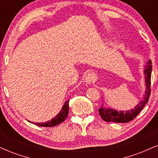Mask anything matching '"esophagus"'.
<instances>
[{
    "label": "esophagus",
    "mask_w": 158,
    "mask_h": 158,
    "mask_svg": "<svg viewBox=\"0 0 158 158\" xmlns=\"http://www.w3.org/2000/svg\"><path fill=\"white\" fill-rule=\"evenodd\" d=\"M94 75L93 73H88L86 75V77H85V84L87 85H90V83L92 82V81H94Z\"/></svg>",
    "instance_id": "1"
}]
</instances>
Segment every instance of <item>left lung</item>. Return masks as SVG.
I'll return each instance as SVG.
<instances>
[{
	"label": "left lung",
	"mask_w": 158,
	"mask_h": 158,
	"mask_svg": "<svg viewBox=\"0 0 158 158\" xmlns=\"http://www.w3.org/2000/svg\"><path fill=\"white\" fill-rule=\"evenodd\" d=\"M152 68V61L149 60L145 66L144 74L145 79H146V91H145V95L143 100L140 101L134 108V109L126 110V111H124V110L118 111V110H115L112 108H106V107H100V108L99 109V113L103 120L106 121V122L125 123L133 120L138 115L141 110L144 108L146 103L148 102L150 94H151L150 87H151Z\"/></svg>",
	"instance_id": "8db88e82"
}]
</instances>
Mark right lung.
I'll use <instances>...</instances> for the list:
<instances>
[{
	"mask_svg": "<svg viewBox=\"0 0 158 158\" xmlns=\"http://www.w3.org/2000/svg\"><path fill=\"white\" fill-rule=\"evenodd\" d=\"M68 110H69V99L64 102V106L61 108V111L59 112L57 115L54 118L50 119V121H48L47 123H33L36 126H42V127H53L58 126L60 123H63L64 119L67 118L68 115Z\"/></svg>",
	"mask_w": 158,
	"mask_h": 158,
	"instance_id": "right-lung-1",
	"label": "right lung"
}]
</instances>
